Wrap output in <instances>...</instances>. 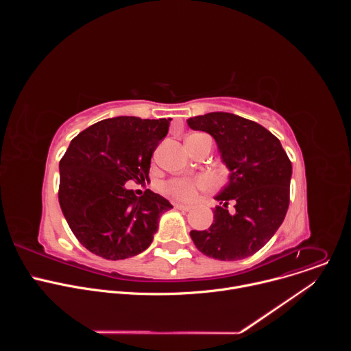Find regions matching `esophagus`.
I'll use <instances>...</instances> for the list:
<instances>
[{"mask_svg":"<svg viewBox=\"0 0 351 351\" xmlns=\"http://www.w3.org/2000/svg\"><path fill=\"white\" fill-rule=\"evenodd\" d=\"M176 210H182V211H190L193 207L191 206H186V204H175Z\"/></svg>","mask_w":351,"mask_h":351,"instance_id":"34e87169","label":"esophagus"}]
</instances>
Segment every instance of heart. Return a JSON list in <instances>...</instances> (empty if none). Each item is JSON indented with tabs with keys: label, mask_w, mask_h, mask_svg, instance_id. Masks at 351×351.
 Here are the masks:
<instances>
[{
	"label": "heart",
	"mask_w": 351,
	"mask_h": 351,
	"mask_svg": "<svg viewBox=\"0 0 351 351\" xmlns=\"http://www.w3.org/2000/svg\"><path fill=\"white\" fill-rule=\"evenodd\" d=\"M191 136H199V134H191ZM207 186H208V180L206 178H198L194 180L173 179L165 184V191L178 199L189 202V199H193L195 197L198 189H204Z\"/></svg>",
	"instance_id": "b5f03b06"
}]
</instances>
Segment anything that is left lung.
<instances>
[{
    "label": "left lung",
    "instance_id": "obj_1",
    "mask_svg": "<svg viewBox=\"0 0 351 351\" xmlns=\"http://www.w3.org/2000/svg\"><path fill=\"white\" fill-rule=\"evenodd\" d=\"M193 130L211 134L229 182L215 195L222 206L214 208L207 230L190 236L203 254L222 261L253 256L275 234L287 208L291 162L278 137L257 122L229 112H210L187 119ZM235 202L234 215L227 202Z\"/></svg>",
    "mask_w": 351,
    "mask_h": 351
}]
</instances>
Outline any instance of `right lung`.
Here are the masks:
<instances>
[{"mask_svg":"<svg viewBox=\"0 0 351 351\" xmlns=\"http://www.w3.org/2000/svg\"><path fill=\"white\" fill-rule=\"evenodd\" d=\"M172 119L117 117L99 121L69 144L60 161V206L76 239L91 253L125 260L152 244L161 215L172 204L125 183L148 180L154 149Z\"/></svg>","mask_w":351,"mask_h":351,"instance_id":"right-lung-1","label":"right lung"}]
</instances>
